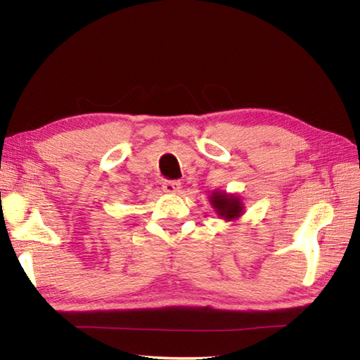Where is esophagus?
<instances>
[{
	"instance_id": "esophagus-1",
	"label": "esophagus",
	"mask_w": 360,
	"mask_h": 360,
	"mask_svg": "<svg viewBox=\"0 0 360 360\" xmlns=\"http://www.w3.org/2000/svg\"><path fill=\"white\" fill-rule=\"evenodd\" d=\"M163 191L165 192H169V193H174V192H178L179 188H181V182L179 181H169V179H165L163 181Z\"/></svg>"
}]
</instances>
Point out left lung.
<instances>
[{
    "label": "left lung",
    "instance_id": "1",
    "mask_svg": "<svg viewBox=\"0 0 360 360\" xmlns=\"http://www.w3.org/2000/svg\"><path fill=\"white\" fill-rule=\"evenodd\" d=\"M211 203L217 211V214L222 216L224 219H227V221L236 219L243 211V205L240 202V198L231 197V195H225V193L211 195Z\"/></svg>",
    "mask_w": 360,
    "mask_h": 360
}]
</instances>
